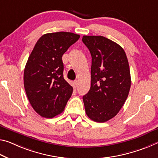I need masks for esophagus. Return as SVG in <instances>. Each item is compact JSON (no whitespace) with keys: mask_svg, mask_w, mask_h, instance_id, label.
Listing matches in <instances>:
<instances>
[{"mask_svg":"<svg viewBox=\"0 0 158 158\" xmlns=\"http://www.w3.org/2000/svg\"><path fill=\"white\" fill-rule=\"evenodd\" d=\"M78 84H79V82H78V81H77V80H76V81H74L73 82L74 88H77V87L78 86Z\"/></svg>","mask_w":158,"mask_h":158,"instance_id":"1","label":"esophagus"}]
</instances>
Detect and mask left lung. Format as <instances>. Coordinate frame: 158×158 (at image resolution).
Here are the masks:
<instances>
[{
  "instance_id": "8db88e82",
  "label": "left lung",
  "mask_w": 158,
  "mask_h": 158,
  "mask_svg": "<svg viewBox=\"0 0 158 158\" xmlns=\"http://www.w3.org/2000/svg\"><path fill=\"white\" fill-rule=\"evenodd\" d=\"M92 57L91 88L83 96L86 113L96 122L108 121L128 97L131 75L128 60L119 44L102 36H84Z\"/></svg>"
}]
</instances>
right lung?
<instances>
[{
  "label": "right lung",
  "instance_id": "add662e5",
  "mask_svg": "<svg viewBox=\"0 0 158 158\" xmlns=\"http://www.w3.org/2000/svg\"><path fill=\"white\" fill-rule=\"evenodd\" d=\"M71 32L46 34L40 38L28 58L24 72V86L33 109L41 117L60 114L73 91L63 77L62 57L78 41Z\"/></svg>",
  "mask_w": 158,
  "mask_h": 158
}]
</instances>
